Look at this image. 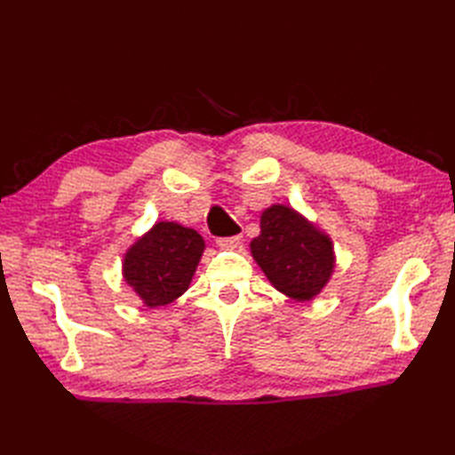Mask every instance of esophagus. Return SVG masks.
<instances>
[{
    "mask_svg": "<svg viewBox=\"0 0 455 455\" xmlns=\"http://www.w3.org/2000/svg\"><path fill=\"white\" fill-rule=\"evenodd\" d=\"M217 244L220 248L235 250V248H240V244H243V236L236 235V236H227V238H217Z\"/></svg>",
    "mask_w": 455,
    "mask_h": 455,
    "instance_id": "34e87169",
    "label": "esophagus"
}]
</instances>
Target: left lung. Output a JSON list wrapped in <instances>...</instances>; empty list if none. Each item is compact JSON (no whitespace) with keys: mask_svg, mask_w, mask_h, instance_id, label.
Wrapping results in <instances>:
<instances>
[{"mask_svg":"<svg viewBox=\"0 0 455 455\" xmlns=\"http://www.w3.org/2000/svg\"><path fill=\"white\" fill-rule=\"evenodd\" d=\"M250 250L269 283L295 301H311L334 272L331 236L287 205L262 212Z\"/></svg>","mask_w":455,"mask_h":455,"instance_id":"left-lung-1","label":"left lung"}]
</instances>
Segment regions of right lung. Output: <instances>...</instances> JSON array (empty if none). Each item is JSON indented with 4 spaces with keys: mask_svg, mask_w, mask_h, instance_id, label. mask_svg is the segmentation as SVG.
<instances>
[{
    "mask_svg": "<svg viewBox=\"0 0 455 455\" xmlns=\"http://www.w3.org/2000/svg\"><path fill=\"white\" fill-rule=\"evenodd\" d=\"M205 250L197 230L178 222H156L123 259V277L142 303L156 308L188 291Z\"/></svg>",
    "mask_w": 455,
    "mask_h": 455,
    "instance_id": "obj_1",
    "label": "right lung"
}]
</instances>
